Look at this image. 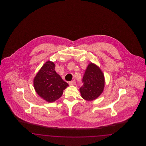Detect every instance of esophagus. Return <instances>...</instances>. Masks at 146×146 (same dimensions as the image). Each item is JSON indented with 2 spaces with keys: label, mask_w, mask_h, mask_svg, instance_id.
Instances as JSON below:
<instances>
[{
  "label": "esophagus",
  "mask_w": 146,
  "mask_h": 146,
  "mask_svg": "<svg viewBox=\"0 0 146 146\" xmlns=\"http://www.w3.org/2000/svg\"><path fill=\"white\" fill-rule=\"evenodd\" d=\"M69 84H70V85H74L76 84V81L74 80H73V81L70 82H69Z\"/></svg>",
  "instance_id": "esophagus-1"
}]
</instances>
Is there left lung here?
I'll use <instances>...</instances> for the list:
<instances>
[{"label": "left lung", "instance_id": "obj_1", "mask_svg": "<svg viewBox=\"0 0 146 146\" xmlns=\"http://www.w3.org/2000/svg\"><path fill=\"white\" fill-rule=\"evenodd\" d=\"M83 83V85L80 88L82 97L86 101H92L97 98L104 91V74L97 66L91 63L85 70Z\"/></svg>", "mask_w": 146, "mask_h": 146}]
</instances>
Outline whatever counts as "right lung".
Segmentation results:
<instances>
[{"label": "right lung", "mask_w": 146, "mask_h": 146, "mask_svg": "<svg viewBox=\"0 0 146 146\" xmlns=\"http://www.w3.org/2000/svg\"><path fill=\"white\" fill-rule=\"evenodd\" d=\"M55 64L48 61L45 63L34 79L36 93L49 102L61 97L63 90L69 85L55 70Z\"/></svg>", "instance_id": "right-lung-1"}]
</instances>
